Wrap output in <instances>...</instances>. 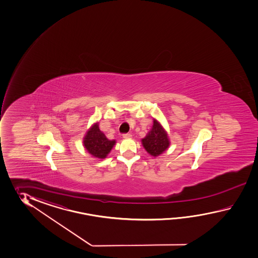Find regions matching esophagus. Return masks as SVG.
<instances>
[{
    "mask_svg": "<svg viewBox=\"0 0 258 258\" xmlns=\"http://www.w3.org/2000/svg\"><path fill=\"white\" fill-rule=\"evenodd\" d=\"M122 137L125 138V139H128V138H131L132 135L131 134H124V135H122Z\"/></svg>",
    "mask_w": 258,
    "mask_h": 258,
    "instance_id": "obj_1",
    "label": "esophagus"
}]
</instances>
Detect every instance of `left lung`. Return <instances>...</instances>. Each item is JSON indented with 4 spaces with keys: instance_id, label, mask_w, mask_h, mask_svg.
<instances>
[{
    "instance_id": "left-lung-1",
    "label": "left lung",
    "mask_w": 258,
    "mask_h": 258,
    "mask_svg": "<svg viewBox=\"0 0 258 258\" xmlns=\"http://www.w3.org/2000/svg\"><path fill=\"white\" fill-rule=\"evenodd\" d=\"M141 142L146 151L154 158L165 152L170 144L168 133L156 119H153L152 128L143 138Z\"/></svg>"
}]
</instances>
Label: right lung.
I'll return each mask as SVG.
<instances>
[{
	"label": "right lung",
	"mask_w": 258,
	"mask_h": 258,
	"mask_svg": "<svg viewBox=\"0 0 258 258\" xmlns=\"http://www.w3.org/2000/svg\"><path fill=\"white\" fill-rule=\"evenodd\" d=\"M116 140L108 139L99 130V122H95L88 129L83 138V144L86 150L94 158L103 159L114 147Z\"/></svg>",
	"instance_id": "obj_1"
}]
</instances>
